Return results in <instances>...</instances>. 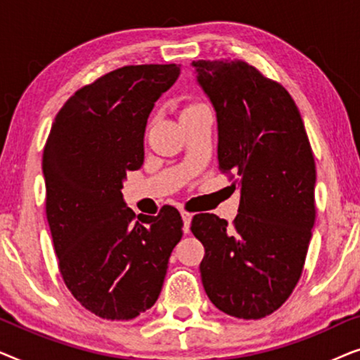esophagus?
<instances>
[{
	"mask_svg": "<svg viewBox=\"0 0 360 360\" xmlns=\"http://www.w3.org/2000/svg\"><path fill=\"white\" fill-rule=\"evenodd\" d=\"M191 213L188 211H181V219H184V231L185 233H190V223H191Z\"/></svg>",
	"mask_w": 360,
	"mask_h": 360,
	"instance_id": "1",
	"label": "esophagus"
}]
</instances>
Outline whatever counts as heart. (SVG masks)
Instances as JSON below:
<instances>
[{
  "instance_id": "1",
  "label": "heart",
  "mask_w": 360,
  "mask_h": 360,
  "mask_svg": "<svg viewBox=\"0 0 360 360\" xmlns=\"http://www.w3.org/2000/svg\"><path fill=\"white\" fill-rule=\"evenodd\" d=\"M200 106H201V105H188V106H185L184 111H181V115H185V112L193 111V110H196V108H200Z\"/></svg>"
}]
</instances>
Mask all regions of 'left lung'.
I'll return each mask as SVG.
<instances>
[{
	"label": "left lung",
	"mask_w": 360,
	"mask_h": 360,
	"mask_svg": "<svg viewBox=\"0 0 360 360\" xmlns=\"http://www.w3.org/2000/svg\"><path fill=\"white\" fill-rule=\"evenodd\" d=\"M196 80L218 120L219 170L239 176V213H200L205 292L216 308L260 319L287 302L302 277L316 218V167L297 105L280 83L243 60H198ZM236 188V185H233Z\"/></svg>",
	"instance_id": "obj_1"
}]
</instances>
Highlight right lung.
<instances>
[{
	"label": "right lung",
	"mask_w": 360,
	"mask_h": 360,
	"mask_svg": "<svg viewBox=\"0 0 360 360\" xmlns=\"http://www.w3.org/2000/svg\"><path fill=\"white\" fill-rule=\"evenodd\" d=\"M180 67L126 65L85 85L57 112L42 155L46 214L58 270L73 297L103 319H132L159 298L181 216L136 214L122 180L144 162L155 101Z\"/></svg>",
	"instance_id": "1"
}]
</instances>
